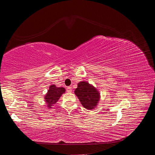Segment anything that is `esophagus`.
Instances as JSON below:
<instances>
[{
  "label": "esophagus",
  "mask_w": 155,
  "mask_h": 155,
  "mask_svg": "<svg viewBox=\"0 0 155 155\" xmlns=\"http://www.w3.org/2000/svg\"><path fill=\"white\" fill-rule=\"evenodd\" d=\"M67 91L68 92H72V87H67Z\"/></svg>",
  "instance_id": "34e87169"
}]
</instances>
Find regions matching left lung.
<instances>
[{
    "mask_svg": "<svg viewBox=\"0 0 155 155\" xmlns=\"http://www.w3.org/2000/svg\"><path fill=\"white\" fill-rule=\"evenodd\" d=\"M81 105L88 110L95 109L100 99V93L97 89L87 81H80L74 91Z\"/></svg>",
    "mask_w": 155,
    "mask_h": 155,
    "instance_id": "obj_1",
    "label": "left lung"
}]
</instances>
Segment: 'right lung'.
Here are the masks:
<instances>
[{
    "mask_svg": "<svg viewBox=\"0 0 155 155\" xmlns=\"http://www.w3.org/2000/svg\"><path fill=\"white\" fill-rule=\"evenodd\" d=\"M65 92L64 87H57L55 85H51L45 96V101L47 107L51 108V106L55 104L63 94Z\"/></svg>",
    "mask_w": 155,
    "mask_h": 155,
    "instance_id": "add662e5",
    "label": "right lung"
}]
</instances>
